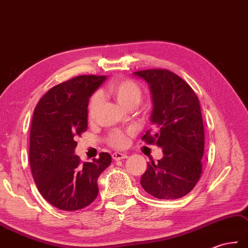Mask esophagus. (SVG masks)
I'll list each match as a JSON object with an SVG mask.
<instances>
[{
	"mask_svg": "<svg viewBox=\"0 0 248 248\" xmlns=\"http://www.w3.org/2000/svg\"><path fill=\"white\" fill-rule=\"evenodd\" d=\"M127 157H128V155H127V154H125V153L115 152V153L112 154V159H113V160H115V161L122 160V159H126Z\"/></svg>",
	"mask_w": 248,
	"mask_h": 248,
	"instance_id": "esophagus-1",
	"label": "esophagus"
}]
</instances>
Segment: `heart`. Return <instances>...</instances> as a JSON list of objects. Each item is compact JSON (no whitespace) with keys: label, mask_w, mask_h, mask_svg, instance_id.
Listing matches in <instances>:
<instances>
[{"label":"heart","mask_w":248,"mask_h":248,"mask_svg":"<svg viewBox=\"0 0 248 248\" xmlns=\"http://www.w3.org/2000/svg\"><path fill=\"white\" fill-rule=\"evenodd\" d=\"M106 91L111 94L115 101H117L124 109L129 107H137L138 104L142 100V89L139 84L133 79H119L114 80L106 87ZM101 94L100 93H94L89 101L88 105V113L90 117L95 114L96 110L101 104ZM129 131L122 130H114L108 136L107 141L111 146L122 148L127 146L129 141Z\"/></svg>","instance_id":"obj_1"}]
</instances>
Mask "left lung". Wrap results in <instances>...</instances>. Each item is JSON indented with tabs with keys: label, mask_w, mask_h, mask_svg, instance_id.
Here are the masks:
<instances>
[{
	"label": "left lung",
	"mask_w": 248,
	"mask_h": 248,
	"mask_svg": "<svg viewBox=\"0 0 248 248\" xmlns=\"http://www.w3.org/2000/svg\"><path fill=\"white\" fill-rule=\"evenodd\" d=\"M152 93V129L142 137L162 147L163 157L147 163L141 186L159 200H176L194 188L202 174L205 131L199 97L178 75L163 69L134 72Z\"/></svg>",
	"instance_id": "obj_1"
}]
</instances>
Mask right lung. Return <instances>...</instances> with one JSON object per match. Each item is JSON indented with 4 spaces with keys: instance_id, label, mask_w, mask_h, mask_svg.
Listing matches in <instances>:
<instances>
[{
    "instance_id": "add662e5",
    "label": "right lung",
    "mask_w": 248,
    "mask_h": 248,
    "mask_svg": "<svg viewBox=\"0 0 248 248\" xmlns=\"http://www.w3.org/2000/svg\"><path fill=\"white\" fill-rule=\"evenodd\" d=\"M106 76L80 75L51 88L32 115L30 164L38 190L60 210L75 211L96 199L97 178L111 163L108 153L92 162L76 156V137L87 130L89 97Z\"/></svg>"
}]
</instances>
